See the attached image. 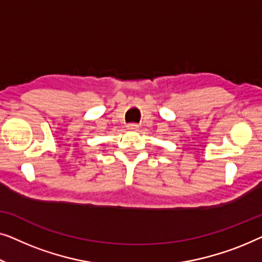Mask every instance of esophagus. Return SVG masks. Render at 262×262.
Here are the masks:
<instances>
[{
  "instance_id": "obj_1",
  "label": "esophagus",
  "mask_w": 262,
  "mask_h": 262,
  "mask_svg": "<svg viewBox=\"0 0 262 262\" xmlns=\"http://www.w3.org/2000/svg\"><path fill=\"white\" fill-rule=\"evenodd\" d=\"M127 128L129 130H138L139 129V126H138V124H135V123H130V124H128Z\"/></svg>"
}]
</instances>
